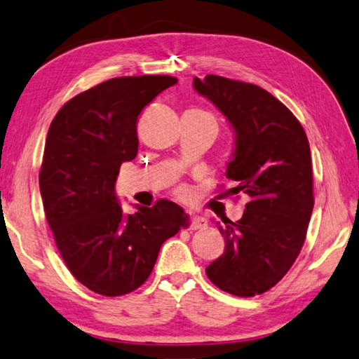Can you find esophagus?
<instances>
[{"label":"esophagus","mask_w":359,"mask_h":359,"mask_svg":"<svg viewBox=\"0 0 359 359\" xmlns=\"http://www.w3.org/2000/svg\"><path fill=\"white\" fill-rule=\"evenodd\" d=\"M206 226H208V222L205 217H200V215H192L191 229H205Z\"/></svg>","instance_id":"34e87169"}]
</instances>
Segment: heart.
Masks as SVG:
<instances>
[{
	"label": "heart",
	"instance_id": "b5f03b06",
	"mask_svg": "<svg viewBox=\"0 0 359 359\" xmlns=\"http://www.w3.org/2000/svg\"><path fill=\"white\" fill-rule=\"evenodd\" d=\"M192 111H195V112H200V114H205V116H209V117H212L211 114L209 112H206V111H201V109H192ZM177 195L180 198H187V195H189V191H187V187H184V186H180L178 189H177Z\"/></svg>",
	"mask_w": 359,
	"mask_h": 359
}]
</instances>
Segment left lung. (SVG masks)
I'll use <instances>...</instances> for the list:
<instances>
[{
	"mask_svg": "<svg viewBox=\"0 0 359 359\" xmlns=\"http://www.w3.org/2000/svg\"><path fill=\"white\" fill-rule=\"evenodd\" d=\"M194 89L233 126L228 192L250 198L241 220L219 226L225 252L206 275L228 294L255 297L287 273L305 243L314 208L309 142L294 114L258 86L206 74Z\"/></svg>",
	"mask_w": 359,
	"mask_h": 359,
	"instance_id": "8db88e82",
	"label": "left lung"
}]
</instances>
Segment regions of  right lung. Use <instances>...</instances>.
<instances>
[{
	"label": "right lung",
	"instance_id": "1",
	"mask_svg": "<svg viewBox=\"0 0 359 359\" xmlns=\"http://www.w3.org/2000/svg\"><path fill=\"white\" fill-rule=\"evenodd\" d=\"M177 83L164 74L104 81L67 101L46 134L39 175L46 220L65 266L97 294L144 285L162 243L187 226L177 203L123 214L116 197L120 165L137 156L142 109Z\"/></svg>",
	"mask_w": 359,
	"mask_h": 359
}]
</instances>
